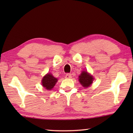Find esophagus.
<instances>
[{"mask_svg": "<svg viewBox=\"0 0 133 133\" xmlns=\"http://www.w3.org/2000/svg\"><path fill=\"white\" fill-rule=\"evenodd\" d=\"M65 77H66V78H71V74H66V76H65Z\"/></svg>", "mask_w": 133, "mask_h": 133, "instance_id": "1", "label": "esophagus"}]
</instances>
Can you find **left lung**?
<instances>
[{
    "instance_id": "1",
    "label": "left lung",
    "mask_w": 133,
    "mask_h": 133,
    "mask_svg": "<svg viewBox=\"0 0 133 133\" xmlns=\"http://www.w3.org/2000/svg\"><path fill=\"white\" fill-rule=\"evenodd\" d=\"M78 77L80 84L85 88L89 87L92 84L94 80L93 76L90 75L87 71H83Z\"/></svg>"
}]
</instances>
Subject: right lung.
I'll use <instances>...</instances> for the list:
<instances>
[{
    "label": "right lung",
    "instance_id": "1",
    "mask_svg": "<svg viewBox=\"0 0 133 133\" xmlns=\"http://www.w3.org/2000/svg\"><path fill=\"white\" fill-rule=\"evenodd\" d=\"M57 80V78H55L51 73H48L43 77L42 84L46 90H50L55 86Z\"/></svg>",
    "mask_w": 133,
    "mask_h": 133
}]
</instances>
